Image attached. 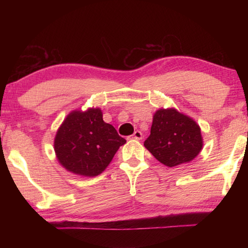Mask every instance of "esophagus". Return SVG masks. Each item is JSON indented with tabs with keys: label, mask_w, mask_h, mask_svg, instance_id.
I'll list each match as a JSON object with an SVG mask.
<instances>
[{
	"label": "esophagus",
	"mask_w": 248,
	"mask_h": 248,
	"mask_svg": "<svg viewBox=\"0 0 248 248\" xmlns=\"http://www.w3.org/2000/svg\"><path fill=\"white\" fill-rule=\"evenodd\" d=\"M132 139H134V140H141L142 139V133L140 132V131H134V133L132 134Z\"/></svg>",
	"instance_id": "34e87169"
}]
</instances>
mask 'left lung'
I'll return each mask as SVG.
<instances>
[{"mask_svg":"<svg viewBox=\"0 0 248 248\" xmlns=\"http://www.w3.org/2000/svg\"><path fill=\"white\" fill-rule=\"evenodd\" d=\"M202 145L199 125L175 108L156 110L151 134L144 141L151 154L169 167L189 163L200 153Z\"/></svg>","mask_w":248,"mask_h":248,"instance_id":"obj_1","label":"left lung"}]
</instances>
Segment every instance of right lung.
I'll return each instance as SVG.
<instances>
[{"mask_svg": "<svg viewBox=\"0 0 248 248\" xmlns=\"http://www.w3.org/2000/svg\"><path fill=\"white\" fill-rule=\"evenodd\" d=\"M125 140L103 120L99 108L74 110L66 116L54 138V152L71 173L94 177L106 170Z\"/></svg>", "mask_w": 248, "mask_h": 248, "instance_id": "1", "label": "right lung"}]
</instances>
